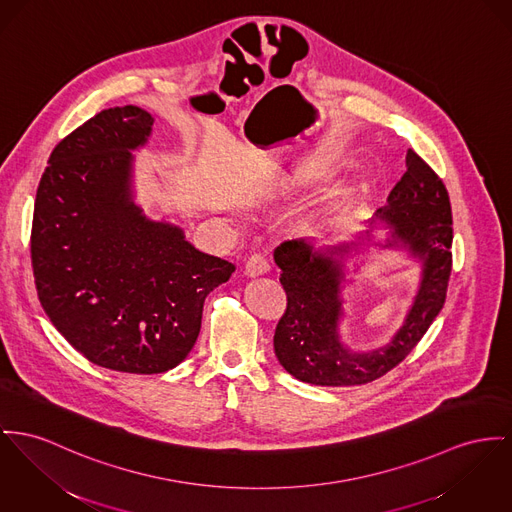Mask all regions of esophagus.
<instances>
[{
  "label": "esophagus",
  "mask_w": 512,
  "mask_h": 512,
  "mask_svg": "<svg viewBox=\"0 0 512 512\" xmlns=\"http://www.w3.org/2000/svg\"><path fill=\"white\" fill-rule=\"evenodd\" d=\"M270 272V262L262 256V254H254L248 258L246 262V275L256 277V275H264Z\"/></svg>",
  "instance_id": "1"
}]
</instances>
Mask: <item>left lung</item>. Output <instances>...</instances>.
Returning <instances> with one entry per match:
<instances>
[{
	"label": "left lung",
	"mask_w": 512,
	"mask_h": 512,
	"mask_svg": "<svg viewBox=\"0 0 512 512\" xmlns=\"http://www.w3.org/2000/svg\"><path fill=\"white\" fill-rule=\"evenodd\" d=\"M376 219L390 227L384 248H404L421 262L419 289L404 324L386 345L351 351L341 341V289L345 258L357 242L316 250L307 240H285L273 252L287 295L273 349L289 375L316 386L373 382L408 357L444 307L452 270L450 200L443 180L413 149L406 153V172L388 194L386 205L376 211Z\"/></svg>",
	"instance_id": "8db88e82"
}]
</instances>
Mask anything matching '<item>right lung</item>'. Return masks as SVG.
I'll return each mask as SVG.
<instances>
[{"label": "right lung", "mask_w": 512, "mask_h": 512, "mask_svg": "<svg viewBox=\"0 0 512 512\" xmlns=\"http://www.w3.org/2000/svg\"><path fill=\"white\" fill-rule=\"evenodd\" d=\"M139 106L99 112L52 151L36 190L31 260L40 305L91 363L159 375L186 359L205 297L235 266L134 202L132 151L151 136Z\"/></svg>", "instance_id": "obj_1"}]
</instances>
